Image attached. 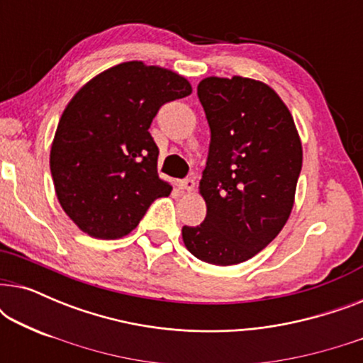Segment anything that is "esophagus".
Segmentation results:
<instances>
[{
	"label": "esophagus",
	"instance_id": "1",
	"mask_svg": "<svg viewBox=\"0 0 363 363\" xmlns=\"http://www.w3.org/2000/svg\"><path fill=\"white\" fill-rule=\"evenodd\" d=\"M178 186H180V190L191 191L193 188H195V180H193V178H185V180H182L180 183H178Z\"/></svg>",
	"mask_w": 363,
	"mask_h": 363
}]
</instances>
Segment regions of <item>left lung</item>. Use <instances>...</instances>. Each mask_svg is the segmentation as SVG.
Instances as JSON below:
<instances>
[{"instance_id": "8db88e82", "label": "left lung", "mask_w": 363, "mask_h": 363, "mask_svg": "<svg viewBox=\"0 0 363 363\" xmlns=\"http://www.w3.org/2000/svg\"><path fill=\"white\" fill-rule=\"evenodd\" d=\"M198 99L211 132L200 182L206 218L183 226V242L210 264H240L264 250L291 215L299 133L281 97L255 79L206 77Z\"/></svg>"}]
</instances>
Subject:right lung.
<instances>
[{
	"instance_id": "right-lung-1",
	"label": "right lung",
	"mask_w": 363,
	"mask_h": 363,
	"mask_svg": "<svg viewBox=\"0 0 363 363\" xmlns=\"http://www.w3.org/2000/svg\"><path fill=\"white\" fill-rule=\"evenodd\" d=\"M191 94L177 72L122 62L89 81L67 104L51 147L57 200L79 230L117 240L135 230L172 186L158 178L148 132L163 104Z\"/></svg>"
}]
</instances>
